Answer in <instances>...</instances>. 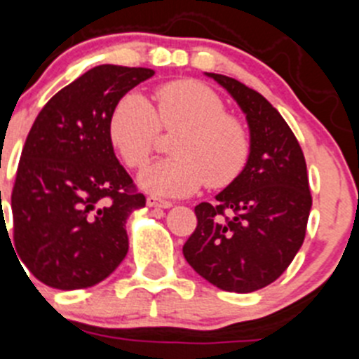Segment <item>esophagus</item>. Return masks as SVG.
Returning a JSON list of instances; mask_svg holds the SVG:
<instances>
[{
  "label": "esophagus",
  "mask_w": 359,
  "mask_h": 359,
  "mask_svg": "<svg viewBox=\"0 0 359 359\" xmlns=\"http://www.w3.org/2000/svg\"><path fill=\"white\" fill-rule=\"evenodd\" d=\"M147 205L154 207V209H170V207H172V202H166V200L150 196V198H147Z\"/></svg>",
  "instance_id": "obj_1"
}]
</instances>
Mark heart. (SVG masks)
I'll return each mask as SVG.
<instances>
[{
  "mask_svg": "<svg viewBox=\"0 0 359 359\" xmlns=\"http://www.w3.org/2000/svg\"><path fill=\"white\" fill-rule=\"evenodd\" d=\"M157 115L143 93L129 92L109 116V138L130 168L149 161L159 123L182 129L172 145V159L143 170L138 184L156 196L193 195L202 186L223 187L243 173L250 157V133L237 116L226 113L219 95L193 79L172 81L156 92Z\"/></svg>",
  "mask_w": 359,
  "mask_h": 359,
  "instance_id": "heart-1",
  "label": "heart"
}]
</instances>
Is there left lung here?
<instances>
[{"label":"left lung","instance_id":"8db88e82","mask_svg":"<svg viewBox=\"0 0 359 359\" xmlns=\"http://www.w3.org/2000/svg\"><path fill=\"white\" fill-rule=\"evenodd\" d=\"M205 76L244 113L251 149L243 173L217 193L216 205L195 207L198 225L182 251L217 289L255 292L283 274L304 241L311 210L306 163L294 133L266 97L229 76Z\"/></svg>","mask_w":359,"mask_h":359}]
</instances>
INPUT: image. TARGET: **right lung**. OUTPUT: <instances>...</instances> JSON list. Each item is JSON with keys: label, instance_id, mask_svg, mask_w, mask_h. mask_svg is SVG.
<instances>
[{"label": "right lung", "instance_id": "add662e5", "mask_svg": "<svg viewBox=\"0 0 359 359\" xmlns=\"http://www.w3.org/2000/svg\"><path fill=\"white\" fill-rule=\"evenodd\" d=\"M154 74L93 67L33 122L12 191L13 241L29 273L53 289L97 285L126 259V223L145 207V196L133 193V179L116 159L109 116Z\"/></svg>", "mask_w": 359, "mask_h": 359}]
</instances>
